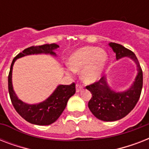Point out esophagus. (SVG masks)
Instances as JSON below:
<instances>
[{
	"label": "esophagus",
	"instance_id": "1",
	"mask_svg": "<svg viewBox=\"0 0 149 149\" xmlns=\"http://www.w3.org/2000/svg\"><path fill=\"white\" fill-rule=\"evenodd\" d=\"M82 90H83V87H82V86H80V85H79V84H77V86H76V91H77V93H79V92H80Z\"/></svg>",
	"mask_w": 149,
	"mask_h": 149
}]
</instances>
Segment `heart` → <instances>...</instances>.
Listing matches in <instances>:
<instances>
[{
  "label": "heart",
  "instance_id": "1",
  "mask_svg": "<svg viewBox=\"0 0 149 149\" xmlns=\"http://www.w3.org/2000/svg\"><path fill=\"white\" fill-rule=\"evenodd\" d=\"M108 54L104 49L94 46H84L72 52L68 65L73 72H81L82 80L87 84L96 83L101 78L107 64Z\"/></svg>",
  "mask_w": 149,
  "mask_h": 149
}]
</instances>
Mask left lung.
<instances>
[{"label": "left lung", "mask_w": 149, "mask_h": 149, "mask_svg": "<svg viewBox=\"0 0 149 149\" xmlns=\"http://www.w3.org/2000/svg\"><path fill=\"white\" fill-rule=\"evenodd\" d=\"M108 45L116 54V59L127 57L137 65V75L134 82L127 89L116 91L109 85L106 77H103L97 83L86 86L92 94L88 107L93 115L104 121H115L125 118L133 110L141 95L143 75L139 61L134 52L123 45L110 42Z\"/></svg>", "instance_id": "8db88e82"}]
</instances>
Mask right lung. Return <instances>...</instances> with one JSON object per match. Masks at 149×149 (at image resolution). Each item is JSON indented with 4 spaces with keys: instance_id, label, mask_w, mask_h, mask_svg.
<instances>
[{
    "instance_id": "add662e5",
    "label": "right lung",
    "mask_w": 149,
    "mask_h": 149,
    "mask_svg": "<svg viewBox=\"0 0 149 149\" xmlns=\"http://www.w3.org/2000/svg\"><path fill=\"white\" fill-rule=\"evenodd\" d=\"M59 47L56 43L31 46L15 56L10 65L8 76V91L12 104L17 113L28 122L36 125H49L58 119L65 110L67 102L76 92L75 84L58 85L51 95L38 104H27L19 99L14 91L12 84V70L17 58L30 55L45 54L56 57V51Z\"/></svg>"
}]
</instances>
